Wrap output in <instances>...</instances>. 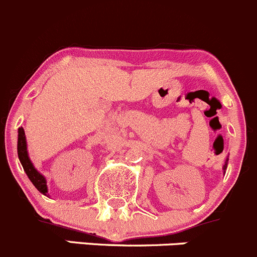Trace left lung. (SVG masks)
Listing matches in <instances>:
<instances>
[{
  "mask_svg": "<svg viewBox=\"0 0 257 257\" xmlns=\"http://www.w3.org/2000/svg\"><path fill=\"white\" fill-rule=\"evenodd\" d=\"M227 162H229V157H226L225 162H224V166H223V172H224V174H225V171H226V167H227Z\"/></svg>",
  "mask_w": 257,
  "mask_h": 257,
  "instance_id": "left-lung-1",
  "label": "left lung"
}]
</instances>
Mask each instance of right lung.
Returning <instances> with one entry per match:
<instances>
[{
	"mask_svg": "<svg viewBox=\"0 0 257 257\" xmlns=\"http://www.w3.org/2000/svg\"><path fill=\"white\" fill-rule=\"evenodd\" d=\"M17 152L18 158L21 161L23 169H25L26 174L28 176L30 181L33 183V186L44 195H48V187H47V179L42 173L37 171L36 167L33 166L32 161L30 160L27 151V141H26V135L23 127L18 128V142H17Z\"/></svg>",
	"mask_w": 257,
	"mask_h": 257,
	"instance_id": "right-lung-1",
	"label": "right lung"
}]
</instances>
